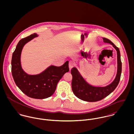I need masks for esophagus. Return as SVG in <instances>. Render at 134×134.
<instances>
[{
	"instance_id": "obj_1",
	"label": "esophagus",
	"mask_w": 134,
	"mask_h": 134,
	"mask_svg": "<svg viewBox=\"0 0 134 134\" xmlns=\"http://www.w3.org/2000/svg\"><path fill=\"white\" fill-rule=\"evenodd\" d=\"M74 66V63L73 61H69V69L70 70H71L73 66Z\"/></svg>"
}]
</instances>
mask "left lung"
I'll return each mask as SVG.
<instances>
[{"instance_id": "8db88e82", "label": "left lung", "mask_w": 134, "mask_h": 134, "mask_svg": "<svg viewBox=\"0 0 134 134\" xmlns=\"http://www.w3.org/2000/svg\"><path fill=\"white\" fill-rule=\"evenodd\" d=\"M103 39L104 42L113 45L117 52V74L114 81L108 86L104 87H96L88 84L75 68H72L71 72L72 75V88L73 92L78 98L84 101L94 102L103 99L115 90L120 80L122 62L119 49L109 40L105 38Z\"/></svg>"}]
</instances>
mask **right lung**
<instances>
[{
    "label": "right lung",
    "mask_w": 134,
    "mask_h": 134,
    "mask_svg": "<svg viewBox=\"0 0 134 134\" xmlns=\"http://www.w3.org/2000/svg\"><path fill=\"white\" fill-rule=\"evenodd\" d=\"M37 37L34 34L19 41L12 55L11 72L16 86L24 94L31 98L43 99L54 94L59 81L69 71V61L60 66L51 65L38 75L26 74L20 64L21 52L26 43Z\"/></svg>",
    "instance_id": "obj_1"
}]
</instances>
